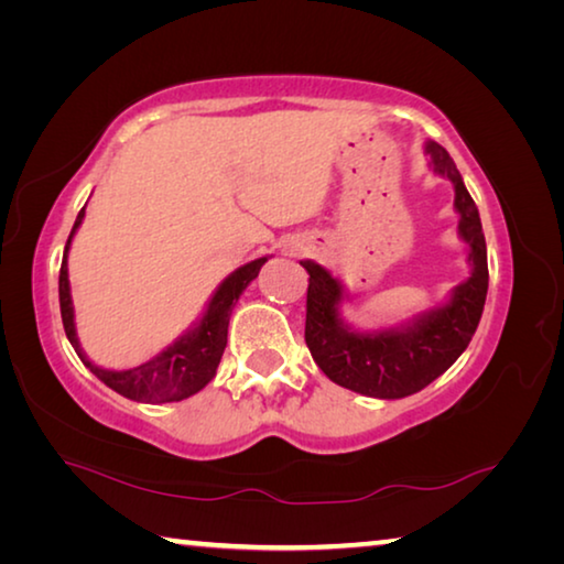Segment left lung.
<instances>
[{"label": "left lung", "instance_id": "obj_1", "mask_svg": "<svg viewBox=\"0 0 564 564\" xmlns=\"http://www.w3.org/2000/svg\"><path fill=\"white\" fill-rule=\"evenodd\" d=\"M425 154L435 174L455 188V212L460 216L457 236L467 243L470 263V275L455 285L445 303L398 326L360 330L340 316L343 301L350 299L343 283L321 263L301 261L311 275L305 301V343L311 356L333 383L368 398L413 395L443 376L473 340L488 295V248L473 196L441 144L427 141Z\"/></svg>", "mask_w": 564, "mask_h": 564}]
</instances>
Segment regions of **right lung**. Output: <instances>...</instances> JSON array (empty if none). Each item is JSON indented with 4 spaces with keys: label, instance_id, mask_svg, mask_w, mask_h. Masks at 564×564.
Returning a JSON list of instances; mask_svg holds the SVG:
<instances>
[{
    "label": "right lung",
    "instance_id": "right-lung-1",
    "mask_svg": "<svg viewBox=\"0 0 564 564\" xmlns=\"http://www.w3.org/2000/svg\"><path fill=\"white\" fill-rule=\"evenodd\" d=\"M87 208V206H84ZM84 208L76 216L74 228L69 234V241L64 246V259L59 271V308H62V323L69 338L76 356L82 358L94 376H97L104 386L117 390L119 395L137 400V403H176L196 395L198 390L214 380L218 362H221L226 340H228V321H231V311L248 283L259 275L261 265L271 259V256H261L251 263H243L231 275L218 283L212 299H208L206 308L194 326H191L184 336H178L166 350H161L147 362L129 370H107L101 366H94L82 350V343L76 338V323H74V303H72V285H69V248L76 228L84 221Z\"/></svg>",
    "mask_w": 564,
    "mask_h": 564
}]
</instances>
